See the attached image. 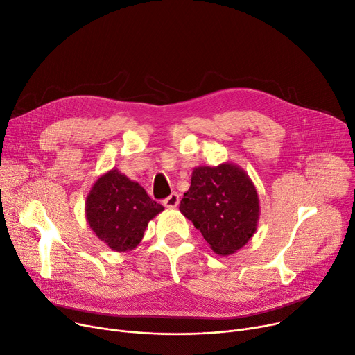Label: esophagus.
<instances>
[{
    "instance_id": "esophagus-1",
    "label": "esophagus",
    "mask_w": 355,
    "mask_h": 355,
    "mask_svg": "<svg viewBox=\"0 0 355 355\" xmlns=\"http://www.w3.org/2000/svg\"><path fill=\"white\" fill-rule=\"evenodd\" d=\"M180 202V195L178 192H173L172 195H168L164 200H163V205L166 208H176Z\"/></svg>"
}]
</instances>
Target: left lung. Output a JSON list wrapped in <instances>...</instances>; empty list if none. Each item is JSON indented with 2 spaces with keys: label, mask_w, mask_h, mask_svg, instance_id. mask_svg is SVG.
<instances>
[{
  "label": "left lung",
  "mask_w": 355,
  "mask_h": 355,
  "mask_svg": "<svg viewBox=\"0 0 355 355\" xmlns=\"http://www.w3.org/2000/svg\"><path fill=\"white\" fill-rule=\"evenodd\" d=\"M180 212L193 223L214 252L230 256L254 235L260 200L254 183L234 163L198 166L183 193Z\"/></svg>",
  "instance_id": "obj_1"
}]
</instances>
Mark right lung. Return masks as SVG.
Masks as SVG:
<instances>
[{"label":"right lung","instance_id":"right-lung-1","mask_svg":"<svg viewBox=\"0 0 355 355\" xmlns=\"http://www.w3.org/2000/svg\"><path fill=\"white\" fill-rule=\"evenodd\" d=\"M162 211L164 208L151 199L143 187L115 167L95 180L85 200L91 230L118 252L136 248L148 223Z\"/></svg>","mask_w":355,"mask_h":355}]
</instances>
